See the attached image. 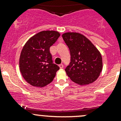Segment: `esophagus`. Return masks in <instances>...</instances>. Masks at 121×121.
I'll list each match as a JSON object with an SVG mask.
<instances>
[{
  "instance_id": "obj_1",
  "label": "esophagus",
  "mask_w": 121,
  "mask_h": 121,
  "mask_svg": "<svg viewBox=\"0 0 121 121\" xmlns=\"http://www.w3.org/2000/svg\"><path fill=\"white\" fill-rule=\"evenodd\" d=\"M59 67L60 69H62V68H63V67H64V65H63V64H61L59 65Z\"/></svg>"
}]
</instances>
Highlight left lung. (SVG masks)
Listing matches in <instances>:
<instances>
[{
    "label": "left lung",
    "instance_id": "left-lung-1",
    "mask_svg": "<svg viewBox=\"0 0 121 121\" xmlns=\"http://www.w3.org/2000/svg\"><path fill=\"white\" fill-rule=\"evenodd\" d=\"M62 37L70 52L71 62L65 69L69 78L81 85L94 82L102 69V56L98 50L78 33H65Z\"/></svg>",
    "mask_w": 121,
    "mask_h": 121
}]
</instances>
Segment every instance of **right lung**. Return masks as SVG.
<instances>
[{
  "label": "right lung",
  "instance_id": "right-lung-1",
  "mask_svg": "<svg viewBox=\"0 0 121 121\" xmlns=\"http://www.w3.org/2000/svg\"><path fill=\"white\" fill-rule=\"evenodd\" d=\"M60 36L56 31H40L23 46L19 67L23 77L30 85L43 87L53 80L60 67L53 63L50 47Z\"/></svg>",
  "mask_w": 121,
  "mask_h": 121
}]
</instances>
